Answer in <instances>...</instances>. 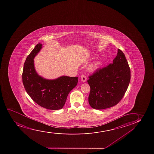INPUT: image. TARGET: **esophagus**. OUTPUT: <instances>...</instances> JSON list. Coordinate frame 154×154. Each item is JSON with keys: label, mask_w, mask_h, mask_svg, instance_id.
<instances>
[{"label": "esophagus", "mask_w": 154, "mask_h": 154, "mask_svg": "<svg viewBox=\"0 0 154 154\" xmlns=\"http://www.w3.org/2000/svg\"><path fill=\"white\" fill-rule=\"evenodd\" d=\"M81 80L83 82H85L87 80L86 76L85 75H84V74L82 75L81 76Z\"/></svg>", "instance_id": "1"}]
</instances>
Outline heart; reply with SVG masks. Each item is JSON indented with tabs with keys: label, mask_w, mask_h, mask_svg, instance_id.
Listing matches in <instances>:
<instances>
[{
	"label": "heart",
	"mask_w": 154,
	"mask_h": 154,
	"mask_svg": "<svg viewBox=\"0 0 154 154\" xmlns=\"http://www.w3.org/2000/svg\"><path fill=\"white\" fill-rule=\"evenodd\" d=\"M94 66H91V69H94Z\"/></svg>",
	"instance_id": "1"
}]
</instances>
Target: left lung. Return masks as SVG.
Masks as SVG:
<instances>
[{"mask_svg": "<svg viewBox=\"0 0 154 154\" xmlns=\"http://www.w3.org/2000/svg\"><path fill=\"white\" fill-rule=\"evenodd\" d=\"M130 70L124 53L119 49L113 63L89 76V105L102 109L116 105L124 96L130 81Z\"/></svg>", "mask_w": 154, "mask_h": 154, "instance_id": "1", "label": "left lung"}]
</instances>
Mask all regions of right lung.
Returning <instances> with one entry per match:
<instances>
[{"label":"right lung","mask_w":154,"mask_h":154,"mask_svg":"<svg viewBox=\"0 0 154 154\" xmlns=\"http://www.w3.org/2000/svg\"><path fill=\"white\" fill-rule=\"evenodd\" d=\"M40 43L35 45L26 58L23 71V83L27 93L43 108L57 110L63 108L69 93L77 85L78 77L60 76L48 80L39 75L34 66V58L42 48Z\"/></svg>","instance_id":"right-lung-1"}]
</instances>
